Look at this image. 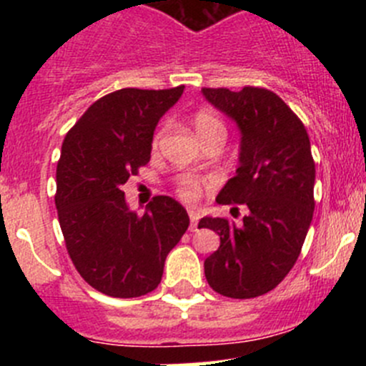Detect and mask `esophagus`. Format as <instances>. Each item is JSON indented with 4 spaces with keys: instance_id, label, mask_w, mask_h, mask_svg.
Returning a JSON list of instances; mask_svg holds the SVG:
<instances>
[{
    "instance_id": "esophagus-1",
    "label": "esophagus",
    "mask_w": 366,
    "mask_h": 366,
    "mask_svg": "<svg viewBox=\"0 0 366 366\" xmlns=\"http://www.w3.org/2000/svg\"><path fill=\"white\" fill-rule=\"evenodd\" d=\"M189 219H191V223H189V230L191 232H194L198 228V212L197 210H189Z\"/></svg>"
}]
</instances>
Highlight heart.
<instances>
[{"mask_svg":"<svg viewBox=\"0 0 366 366\" xmlns=\"http://www.w3.org/2000/svg\"><path fill=\"white\" fill-rule=\"evenodd\" d=\"M193 125L197 134L200 136V139L204 142L209 136L216 134V132H227L224 131V125L219 118L216 117L210 109H200V112L194 113L193 117ZM162 134H164V127H159L152 136V149L156 150L161 145ZM175 191L184 202H197L202 197V191H204V184L200 179L193 175H180L175 180Z\"/></svg>","mask_w":366,"mask_h":366,"instance_id":"b5f03b06","label":"heart"}]
</instances>
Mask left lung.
Here are the masks:
<instances>
[{
	"instance_id": "8db88e82",
	"label": "left lung",
	"mask_w": 366,
	"mask_h": 366,
	"mask_svg": "<svg viewBox=\"0 0 366 366\" xmlns=\"http://www.w3.org/2000/svg\"><path fill=\"white\" fill-rule=\"evenodd\" d=\"M205 99L241 129L235 175L216 202L244 205L241 224L202 217L198 228L219 235V248L205 260L212 290L232 299L267 294L290 272L313 217L315 162L299 117L274 92L244 86L202 88ZM232 210L239 212V207Z\"/></svg>"
}]
</instances>
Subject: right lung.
I'll use <instances>...</instances> for the list:
<instances>
[{
	"instance_id": "right-lung-1",
	"label": "right lung",
	"mask_w": 366,
	"mask_h": 366,
	"mask_svg": "<svg viewBox=\"0 0 366 366\" xmlns=\"http://www.w3.org/2000/svg\"><path fill=\"white\" fill-rule=\"evenodd\" d=\"M184 86L122 88L95 101L64 139L56 166L61 234L74 267L99 292L139 297L157 289L168 253L189 227L186 209L156 197L138 216L122 186L150 161L159 118Z\"/></svg>"
}]
</instances>
